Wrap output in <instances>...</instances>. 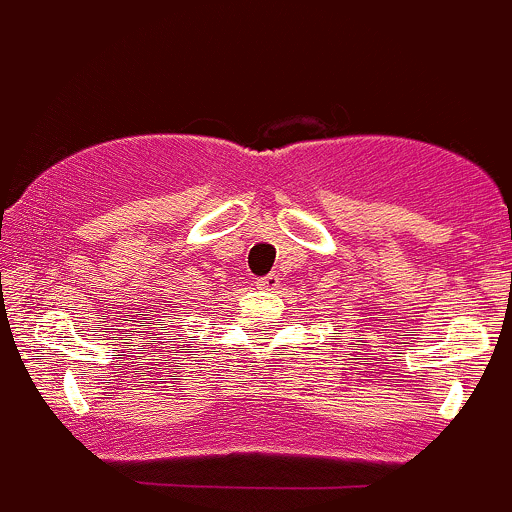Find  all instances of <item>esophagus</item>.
I'll use <instances>...</instances> for the list:
<instances>
[{"instance_id":"obj_1","label":"esophagus","mask_w":512,"mask_h":512,"mask_svg":"<svg viewBox=\"0 0 512 512\" xmlns=\"http://www.w3.org/2000/svg\"><path fill=\"white\" fill-rule=\"evenodd\" d=\"M257 287L260 289H267V292H272V289H277L279 287V277L277 274H265V277H260L257 279Z\"/></svg>"}]
</instances>
